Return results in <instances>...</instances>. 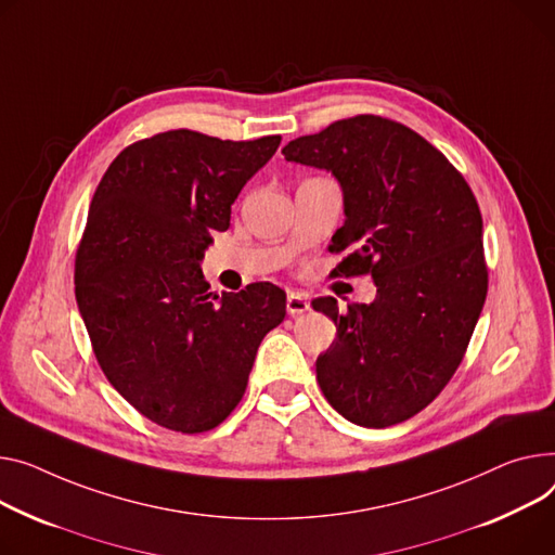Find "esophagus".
Instances as JSON below:
<instances>
[{"label":"esophagus","instance_id":"1","mask_svg":"<svg viewBox=\"0 0 555 555\" xmlns=\"http://www.w3.org/2000/svg\"><path fill=\"white\" fill-rule=\"evenodd\" d=\"M285 308H287L289 317H299V314L310 310V301H308L306 294H301V292H289L287 294V301H285Z\"/></svg>","mask_w":555,"mask_h":555}]
</instances>
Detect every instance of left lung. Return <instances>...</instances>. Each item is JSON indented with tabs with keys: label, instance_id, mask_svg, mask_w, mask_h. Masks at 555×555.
Wrapping results in <instances>:
<instances>
[{
	"label": "left lung",
	"instance_id": "8db88e82",
	"mask_svg": "<svg viewBox=\"0 0 555 555\" xmlns=\"http://www.w3.org/2000/svg\"><path fill=\"white\" fill-rule=\"evenodd\" d=\"M344 192L337 274H371L373 304L312 301L337 325L317 379L332 409L365 428L411 420L457 371L487 299L482 214L462 173L413 129L379 116L332 122L283 146Z\"/></svg>",
	"mask_w": 555,
	"mask_h": 555
}]
</instances>
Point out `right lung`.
Returning <instances> with one entry per match:
<instances>
[{"label": "right lung", "mask_w": 555, "mask_h": 555, "mask_svg": "<svg viewBox=\"0 0 555 555\" xmlns=\"http://www.w3.org/2000/svg\"><path fill=\"white\" fill-rule=\"evenodd\" d=\"M281 135L220 140L190 129L127 146L93 194L76 256V299L102 373L146 420L205 433L241 401L285 292H209L211 232L279 150Z\"/></svg>", "instance_id": "1"}]
</instances>
